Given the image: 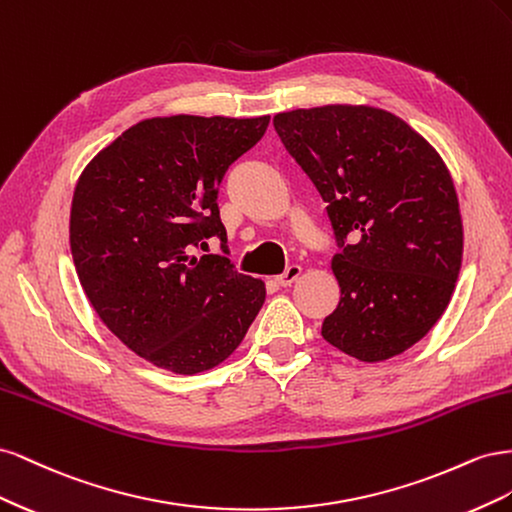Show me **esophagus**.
<instances>
[{
    "label": "esophagus",
    "instance_id": "obj_1",
    "mask_svg": "<svg viewBox=\"0 0 512 512\" xmlns=\"http://www.w3.org/2000/svg\"><path fill=\"white\" fill-rule=\"evenodd\" d=\"M301 273H303V269H301L299 265H290L282 275L275 277V284H277V286H284V288H286V286H292L294 282L299 280Z\"/></svg>",
    "mask_w": 512,
    "mask_h": 512
}]
</instances>
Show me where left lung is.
<instances>
[{"label": "left lung", "instance_id": "8db88e82", "mask_svg": "<svg viewBox=\"0 0 512 512\" xmlns=\"http://www.w3.org/2000/svg\"><path fill=\"white\" fill-rule=\"evenodd\" d=\"M273 126L327 205L339 247L331 269L342 297L322 337L365 363L408 350L444 314L461 269L446 164L404 119L374 106L297 108Z\"/></svg>", "mask_w": 512, "mask_h": 512}]
</instances>
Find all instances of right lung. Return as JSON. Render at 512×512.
<instances>
[{
  "mask_svg": "<svg viewBox=\"0 0 512 512\" xmlns=\"http://www.w3.org/2000/svg\"><path fill=\"white\" fill-rule=\"evenodd\" d=\"M254 119L173 115L138 121L76 181L70 250L89 303L132 352L192 376L237 350L265 303V284L220 254L218 188L267 132Z\"/></svg>",
  "mask_w": 512,
  "mask_h": 512,
  "instance_id": "add662e5",
  "label": "right lung"
}]
</instances>
